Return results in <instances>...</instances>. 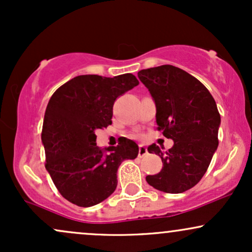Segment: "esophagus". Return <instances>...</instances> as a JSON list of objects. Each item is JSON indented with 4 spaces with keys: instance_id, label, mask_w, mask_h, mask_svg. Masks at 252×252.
Here are the masks:
<instances>
[{
    "instance_id": "esophagus-1",
    "label": "esophagus",
    "mask_w": 252,
    "mask_h": 252,
    "mask_svg": "<svg viewBox=\"0 0 252 252\" xmlns=\"http://www.w3.org/2000/svg\"><path fill=\"white\" fill-rule=\"evenodd\" d=\"M147 153H148L147 147L144 146V144H140V146H138V156H140V158H142V156L147 155Z\"/></svg>"
}]
</instances>
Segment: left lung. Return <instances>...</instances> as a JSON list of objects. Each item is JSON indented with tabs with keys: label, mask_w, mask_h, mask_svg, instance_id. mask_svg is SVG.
<instances>
[{
	"label": "left lung",
	"mask_w": 252,
	"mask_h": 252,
	"mask_svg": "<svg viewBox=\"0 0 252 252\" xmlns=\"http://www.w3.org/2000/svg\"><path fill=\"white\" fill-rule=\"evenodd\" d=\"M137 76L155 100L156 129L174 141L164 153L155 143L148 147L161 158L162 169L146 180L164 193L186 192L201 180L218 147L220 115L215 98L195 77L173 65Z\"/></svg>",
	"instance_id": "obj_1"
}]
</instances>
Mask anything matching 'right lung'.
Masks as SVG:
<instances>
[{
  "label": "right lung",
  "instance_id": "1",
  "mask_svg": "<svg viewBox=\"0 0 252 252\" xmlns=\"http://www.w3.org/2000/svg\"><path fill=\"white\" fill-rule=\"evenodd\" d=\"M138 85L131 73L114 78L74 77L52 94L43 117L41 140L45 167L66 200L90 207L105 200L117 187V169L134 160L138 146L123 137L102 150L96 130L111 124L115 100Z\"/></svg>",
  "mask_w": 252,
  "mask_h": 252
}]
</instances>
